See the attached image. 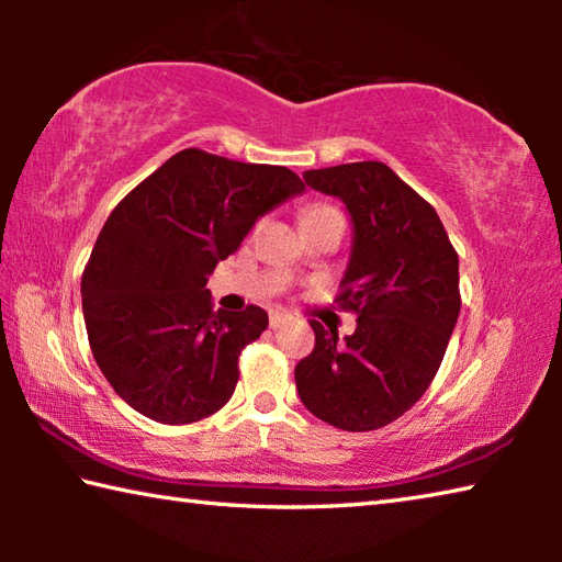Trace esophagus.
Segmentation results:
<instances>
[{
    "mask_svg": "<svg viewBox=\"0 0 562 562\" xmlns=\"http://www.w3.org/2000/svg\"><path fill=\"white\" fill-rule=\"evenodd\" d=\"M290 317L288 315H284V312H270V327L272 329H278V327H282L284 325V322H288Z\"/></svg>",
    "mask_w": 562,
    "mask_h": 562,
    "instance_id": "34e87169",
    "label": "esophagus"
}]
</instances>
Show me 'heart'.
<instances>
[{"label":"heart","mask_w":562,"mask_h":562,"mask_svg":"<svg viewBox=\"0 0 562 562\" xmlns=\"http://www.w3.org/2000/svg\"><path fill=\"white\" fill-rule=\"evenodd\" d=\"M325 213H339L335 205H327V203H315L307 207V213H304V217H315V215H325Z\"/></svg>","instance_id":"1"}]
</instances>
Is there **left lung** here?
I'll return each instance as SVG.
<instances>
[{
    "label": "left lung",
    "mask_w": 562,
    "mask_h": 562,
    "mask_svg": "<svg viewBox=\"0 0 562 562\" xmlns=\"http://www.w3.org/2000/svg\"><path fill=\"white\" fill-rule=\"evenodd\" d=\"M304 183L341 198L355 223L335 302L357 329L339 345L317 319L315 349L294 367L312 414L341 431H374L406 414L439 372L461 310L459 252L434 205L382 160L307 170Z\"/></svg>",
    "instance_id": "1"
}]
</instances>
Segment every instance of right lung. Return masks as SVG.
Here are the masks:
<instances>
[{
	"mask_svg": "<svg viewBox=\"0 0 562 562\" xmlns=\"http://www.w3.org/2000/svg\"><path fill=\"white\" fill-rule=\"evenodd\" d=\"M302 188L284 166L186 148L113 207L81 274L83 322L103 376L138 414L193 424L227 404L268 312H215L207 278Z\"/></svg>",
	"mask_w": 562,
	"mask_h": 562,
	"instance_id": "obj_1",
	"label": "right lung"
}]
</instances>
